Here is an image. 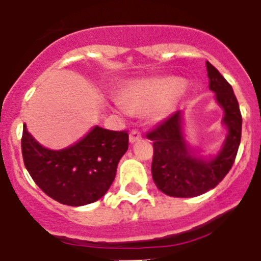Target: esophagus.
Instances as JSON below:
<instances>
[{
    "label": "esophagus",
    "instance_id": "34e87169",
    "mask_svg": "<svg viewBox=\"0 0 261 261\" xmlns=\"http://www.w3.org/2000/svg\"><path fill=\"white\" fill-rule=\"evenodd\" d=\"M140 140H141V133L139 130H132L130 135H129V143L135 144L137 141H140Z\"/></svg>",
    "mask_w": 261,
    "mask_h": 261
}]
</instances>
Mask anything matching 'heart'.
<instances>
[{"mask_svg": "<svg viewBox=\"0 0 261 261\" xmlns=\"http://www.w3.org/2000/svg\"><path fill=\"white\" fill-rule=\"evenodd\" d=\"M185 89L181 77H149L133 80L121 90V100L112 98V104L122 113H148L154 121L169 115L173 104Z\"/></svg>", "mask_w": 261, "mask_h": 261, "instance_id": "heart-1", "label": "heart"}]
</instances>
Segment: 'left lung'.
I'll list each match as a JSON object with an SVG mask.
<instances>
[{"mask_svg":"<svg viewBox=\"0 0 261 261\" xmlns=\"http://www.w3.org/2000/svg\"><path fill=\"white\" fill-rule=\"evenodd\" d=\"M210 89L223 109L221 124L227 135L217 152L204 154L185 140L182 112H174L161 125L148 133L153 141L152 177L168 196L195 197L213 189L233 165L242 139V113L233 89L219 70L206 61Z\"/></svg>","mask_w":261,"mask_h":261,"instance_id":"8db88e82","label":"left lung"}]
</instances>
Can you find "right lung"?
Returning <instances> with one entry per match:
<instances>
[{
	"mask_svg": "<svg viewBox=\"0 0 261 261\" xmlns=\"http://www.w3.org/2000/svg\"><path fill=\"white\" fill-rule=\"evenodd\" d=\"M128 133L94 125L83 139L62 149L41 145L23 124V164L49 197L70 206L101 199L116 177L117 164L128 150Z\"/></svg>",
	"mask_w": 261,
	"mask_h": 261,
	"instance_id": "obj_1",
	"label": "right lung"
}]
</instances>
